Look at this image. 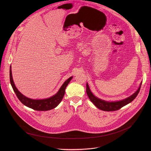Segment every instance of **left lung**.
I'll return each instance as SVG.
<instances>
[{"label":"left lung","instance_id":"8db88e82","mask_svg":"<svg viewBox=\"0 0 151 151\" xmlns=\"http://www.w3.org/2000/svg\"><path fill=\"white\" fill-rule=\"evenodd\" d=\"M142 83H141L140 86L138 90L131 96H129V98L123 99L120 101H117V102H106L105 101H103L102 99H100L96 96H95L93 93L91 92L88 84H86V92L87 93V95L88 98H89L90 101L94 104L95 106L102 110L104 111H116L117 110H119L120 109L123 108L124 106L129 104L130 102H131L138 95L140 88L141 86Z\"/></svg>","mask_w":151,"mask_h":151}]
</instances>
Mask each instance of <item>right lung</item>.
<instances>
[{
    "mask_svg": "<svg viewBox=\"0 0 151 151\" xmlns=\"http://www.w3.org/2000/svg\"><path fill=\"white\" fill-rule=\"evenodd\" d=\"M72 78L73 77H71L68 80H67L63 83L62 86H61L58 93L53 96L45 99H32L24 96L18 91L13 80L11 65L10 67V81L17 97L25 106L38 111H46L56 108L62 101L65 95V89Z\"/></svg>",
    "mask_w": 151,
    "mask_h": 151,
    "instance_id": "1",
    "label": "right lung"
}]
</instances>
